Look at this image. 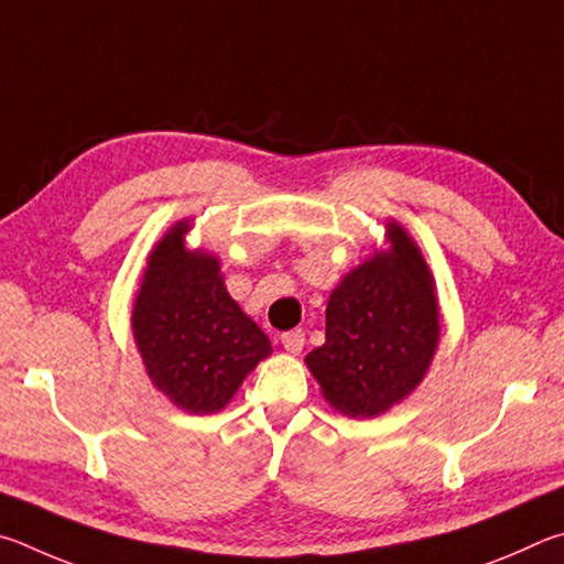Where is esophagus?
Masks as SVG:
<instances>
[{
	"mask_svg": "<svg viewBox=\"0 0 564 564\" xmlns=\"http://www.w3.org/2000/svg\"><path fill=\"white\" fill-rule=\"evenodd\" d=\"M282 347L288 349L290 354H300L304 349V332L294 329V332L282 334Z\"/></svg>",
	"mask_w": 564,
	"mask_h": 564,
	"instance_id": "obj_1",
	"label": "esophagus"
}]
</instances>
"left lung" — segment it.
<instances>
[{
	"instance_id": "1",
	"label": "left lung",
	"mask_w": 564,
	"mask_h": 564,
	"mask_svg": "<svg viewBox=\"0 0 564 564\" xmlns=\"http://www.w3.org/2000/svg\"><path fill=\"white\" fill-rule=\"evenodd\" d=\"M391 250L351 270L327 304V341L307 354L324 399L371 419L419 387L441 337L433 274L419 245L387 223Z\"/></svg>"
}]
</instances>
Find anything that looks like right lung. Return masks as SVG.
<instances>
[{"mask_svg": "<svg viewBox=\"0 0 564 564\" xmlns=\"http://www.w3.org/2000/svg\"><path fill=\"white\" fill-rule=\"evenodd\" d=\"M187 230L175 223L153 247L131 327L153 387L203 416L230 403L272 344L227 294L217 257L185 250Z\"/></svg>", "mask_w": 564, "mask_h": 564, "instance_id": "obj_1", "label": "right lung"}]
</instances>
